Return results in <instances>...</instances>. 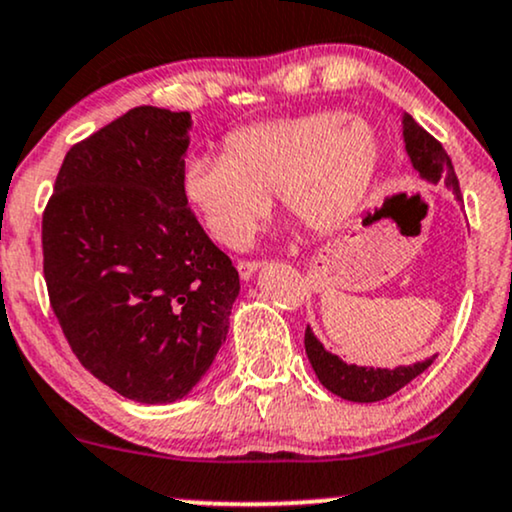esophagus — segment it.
<instances>
[{
    "mask_svg": "<svg viewBox=\"0 0 512 512\" xmlns=\"http://www.w3.org/2000/svg\"><path fill=\"white\" fill-rule=\"evenodd\" d=\"M236 267H238L240 279L248 281V279H252V274H255L257 269H260V262H257V260H238Z\"/></svg>",
    "mask_w": 512,
    "mask_h": 512,
    "instance_id": "obj_1",
    "label": "esophagus"
}]
</instances>
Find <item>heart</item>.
Returning a JSON list of instances; mask_svg holds the SVG:
<instances>
[{
	"instance_id": "heart-1",
	"label": "heart",
	"mask_w": 512,
	"mask_h": 512,
	"mask_svg": "<svg viewBox=\"0 0 512 512\" xmlns=\"http://www.w3.org/2000/svg\"><path fill=\"white\" fill-rule=\"evenodd\" d=\"M379 166V140L346 112H315L238 128L221 155H193L181 195L209 236L240 248L269 209V193L310 229H329L360 200Z\"/></svg>"
}]
</instances>
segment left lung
<instances>
[{
  "label": "left lung",
  "mask_w": 512,
  "mask_h": 512,
  "mask_svg": "<svg viewBox=\"0 0 512 512\" xmlns=\"http://www.w3.org/2000/svg\"><path fill=\"white\" fill-rule=\"evenodd\" d=\"M403 135H405V150H408L410 162L417 171L429 181H441L453 190V195L458 200H463L460 193L458 176H455L451 157L443 150V145L434 138L432 133H427L424 128L412 119L410 114H405L403 119ZM305 353L310 357V365L315 369L317 379L322 381L331 393L336 396L355 400V403H377L393 396V393L403 389L405 384H410L412 379L420 377V374L436 360L429 357L424 362H415L410 367H396V369H374V367H357L346 365L338 355H331L329 350H324L322 343L317 341L315 334L307 326L305 331Z\"/></svg>",
  "instance_id": "left-lung-1"
}]
</instances>
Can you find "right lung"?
Returning <instances> with one entry per match:
<instances>
[{"label":"right lung","instance_id":"obj_1","mask_svg":"<svg viewBox=\"0 0 512 512\" xmlns=\"http://www.w3.org/2000/svg\"><path fill=\"white\" fill-rule=\"evenodd\" d=\"M188 112L135 107L66 152L42 212V272L92 377L138 403L193 389L229 334V255L181 195Z\"/></svg>","mask_w":512,"mask_h":512}]
</instances>
